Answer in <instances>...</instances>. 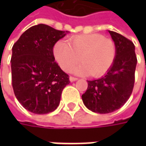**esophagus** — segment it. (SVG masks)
<instances>
[{
    "instance_id": "esophagus-1",
    "label": "esophagus",
    "mask_w": 146,
    "mask_h": 146,
    "mask_svg": "<svg viewBox=\"0 0 146 146\" xmlns=\"http://www.w3.org/2000/svg\"><path fill=\"white\" fill-rule=\"evenodd\" d=\"M70 82H74V81H76V80H77L78 79L77 78H76V77H73V76H70Z\"/></svg>"
}]
</instances>
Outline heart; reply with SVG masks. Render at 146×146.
I'll list each match as a JSON object with an SVG mask.
<instances>
[{
    "mask_svg": "<svg viewBox=\"0 0 146 146\" xmlns=\"http://www.w3.org/2000/svg\"><path fill=\"white\" fill-rule=\"evenodd\" d=\"M117 54L115 43L100 34H84L71 37L68 44L58 41L53 46V55L60 67L79 75L100 77L106 74L115 62Z\"/></svg>",
    "mask_w": 146,
    "mask_h": 146,
    "instance_id": "heart-1",
    "label": "heart"
}]
</instances>
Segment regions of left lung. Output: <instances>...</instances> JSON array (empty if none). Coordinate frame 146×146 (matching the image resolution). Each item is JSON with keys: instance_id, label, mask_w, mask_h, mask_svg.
I'll use <instances>...</instances> for the list:
<instances>
[{"instance_id": "obj_1", "label": "left lung", "mask_w": 146, "mask_h": 146, "mask_svg": "<svg viewBox=\"0 0 146 146\" xmlns=\"http://www.w3.org/2000/svg\"><path fill=\"white\" fill-rule=\"evenodd\" d=\"M116 44L115 62L102 77L88 80V88L82 95L88 109L98 114H108L121 108L132 93L137 62L134 44L115 31H108Z\"/></svg>"}]
</instances>
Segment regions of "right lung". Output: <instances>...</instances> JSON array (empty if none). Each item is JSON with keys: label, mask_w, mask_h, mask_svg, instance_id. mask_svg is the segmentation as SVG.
<instances>
[{"label": "right lung", "mask_w": 146, "mask_h": 146, "mask_svg": "<svg viewBox=\"0 0 146 146\" xmlns=\"http://www.w3.org/2000/svg\"><path fill=\"white\" fill-rule=\"evenodd\" d=\"M68 31L45 24L25 31L12 48L11 73L15 97L26 110L44 115L57 109L69 76L53 56V46Z\"/></svg>", "instance_id": "right-lung-1"}]
</instances>
